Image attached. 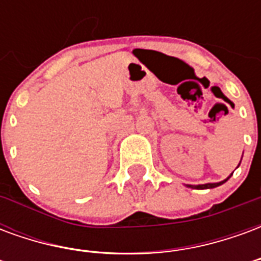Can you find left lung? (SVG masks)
Segmentation results:
<instances>
[{
  "instance_id": "1",
  "label": "left lung",
  "mask_w": 261,
  "mask_h": 261,
  "mask_svg": "<svg viewBox=\"0 0 261 261\" xmlns=\"http://www.w3.org/2000/svg\"><path fill=\"white\" fill-rule=\"evenodd\" d=\"M241 161H242V159H241ZM239 165H241V162H239ZM239 165H238V166H239ZM230 176H232V173H230ZM230 176H228V177H226L225 180L218 181V183H205V185H197V186H193V185H187V187L197 189V190H204V189H214V187H218V186H221V185H224L225 181L228 180Z\"/></svg>"
}]
</instances>
